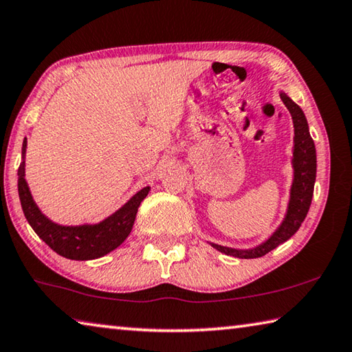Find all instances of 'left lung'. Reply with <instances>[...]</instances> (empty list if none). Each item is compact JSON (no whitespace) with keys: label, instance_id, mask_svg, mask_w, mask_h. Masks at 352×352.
Returning <instances> with one entry per match:
<instances>
[{"label":"left lung","instance_id":"left-lung-1","mask_svg":"<svg viewBox=\"0 0 352 352\" xmlns=\"http://www.w3.org/2000/svg\"><path fill=\"white\" fill-rule=\"evenodd\" d=\"M287 111L292 115L294 121V183L291 188V201L289 208H287L286 219L278 228V231L272 235V237L265 241L255 249H249V251H239V249L225 248L220 245H214L215 249L226 255H232V257L239 258H257L263 257L272 249H276L283 241L291 239L294 234L298 231L300 225H302L306 214H308L312 194H314V182H316V172H317V158H316V146L308 131V121L305 118L303 111L294 103V101L287 97L286 94H280Z\"/></svg>","mask_w":352,"mask_h":352}]
</instances>
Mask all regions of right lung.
I'll use <instances>...</instances> for the list:
<instances>
[{
	"label": "right lung",
	"instance_id": "right-lung-1",
	"mask_svg": "<svg viewBox=\"0 0 352 352\" xmlns=\"http://www.w3.org/2000/svg\"><path fill=\"white\" fill-rule=\"evenodd\" d=\"M25 144L28 143L24 140L23 158ZM148 194L149 188H143L123 208L98 225L60 226L46 219L32 200L28 183L24 180V162L18 169V195H20L23 212L29 225L50 249H54L61 257L70 260H94L118 248L131 234L140 203Z\"/></svg>",
	"mask_w": 352,
	"mask_h": 352
}]
</instances>
